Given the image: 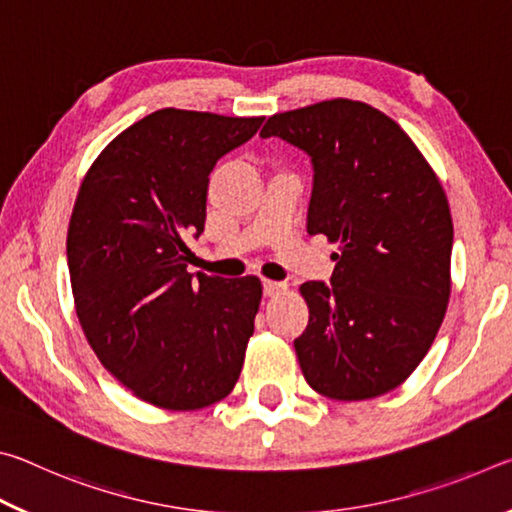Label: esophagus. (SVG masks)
I'll return each mask as SVG.
<instances>
[{"instance_id":"esophagus-1","label":"esophagus","mask_w":512,"mask_h":512,"mask_svg":"<svg viewBox=\"0 0 512 512\" xmlns=\"http://www.w3.org/2000/svg\"><path fill=\"white\" fill-rule=\"evenodd\" d=\"M287 289V284L284 282H273V280H264V296L273 298V296H280V293Z\"/></svg>"}]
</instances>
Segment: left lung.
Instances as JSON below:
<instances>
[{
  "label": "left lung",
  "instance_id": "obj_1",
  "mask_svg": "<svg viewBox=\"0 0 512 512\" xmlns=\"http://www.w3.org/2000/svg\"><path fill=\"white\" fill-rule=\"evenodd\" d=\"M311 158L309 235L339 244L332 280L300 287L302 375L332 400H370L402 384L429 352L449 302L454 225L443 185L384 112L332 99L268 117Z\"/></svg>",
  "mask_w": 512,
  "mask_h": 512
}]
</instances>
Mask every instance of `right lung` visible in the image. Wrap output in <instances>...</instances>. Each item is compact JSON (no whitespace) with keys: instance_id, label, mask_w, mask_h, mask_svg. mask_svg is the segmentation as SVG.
<instances>
[{"instance_id":"1","label":"right lung","mask_w":512,"mask_h":512,"mask_svg":"<svg viewBox=\"0 0 512 512\" xmlns=\"http://www.w3.org/2000/svg\"><path fill=\"white\" fill-rule=\"evenodd\" d=\"M264 117L162 108L119 133L85 173L67 266L85 339L153 406L196 411L235 388L262 300L255 275L187 273L214 164Z\"/></svg>"}]
</instances>
